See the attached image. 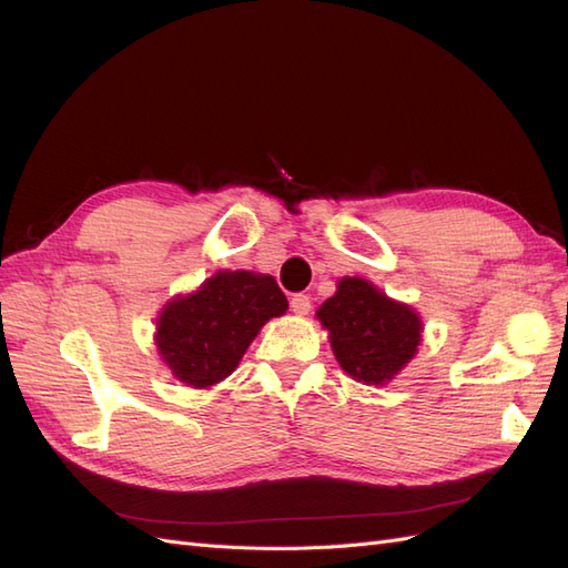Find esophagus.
Returning <instances> with one entry per match:
<instances>
[{
	"label": "esophagus",
	"mask_w": 568,
	"mask_h": 568,
	"mask_svg": "<svg viewBox=\"0 0 568 568\" xmlns=\"http://www.w3.org/2000/svg\"><path fill=\"white\" fill-rule=\"evenodd\" d=\"M311 296H305V294H296L294 298H291V313L294 315H307L311 313Z\"/></svg>",
	"instance_id": "1"
}]
</instances>
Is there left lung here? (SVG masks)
Instances as JSON below:
<instances>
[{
    "label": "left lung",
    "mask_w": 568,
    "mask_h": 568,
    "mask_svg": "<svg viewBox=\"0 0 568 568\" xmlns=\"http://www.w3.org/2000/svg\"><path fill=\"white\" fill-rule=\"evenodd\" d=\"M329 329L338 365L363 384H384L398 374L422 341V320L367 280L346 277L317 311Z\"/></svg>",
    "instance_id": "left-lung-1"
}]
</instances>
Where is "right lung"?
<instances>
[{
	"instance_id": "1",
	"label": "right lung",
	"mask_w": 568,
	"mask_h": 568,
	"mask_svg": "<svg viewBox=\"0 0 568 568\" xmlns=\"http://www.w3.org/2000/svg\"><path fill=\"white\" fill-rule=\"evenodd\" d=\"M286 307L267 274L217 272L196 294L165 305L156 324L159 351L186 386H213L236 369L261 326Z\"/></svg>"
}]
</instances>
